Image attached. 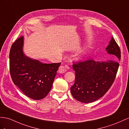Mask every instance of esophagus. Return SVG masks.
Masks as SVG:
<instances>
[{
    "mask_svg": "<svg viewBox=\"0 0 129 129\" xmlns=\"http://www.w3.org/2000/svg\"><path fill=\"white\" fill-rule=\"evenodd\" d=\"M66 71H67V69L65 68L64 66H60V67L59 68V70H58L59 73L63 74V73H65Z\"/></svg>",
    "mask_w": 129,
    "mask_h": 129,
    "instance_id": "34e87169",
    "label": "esophagus"
}]
</instances>
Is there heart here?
I'll list each match as a JSON object with an SVG mask.
<instances>
[{"label": "heart", "mask_w": 129, "mask_h": 129, "mask_svg": "<svg viewBox=\"0 0 129 129\" xmlns=\"http://www.w3.org/2000/svg\"><path fill=\"white\" fill-rule=\"evenodd\" d=\"M80 58H81L80 57H78V58H77V59H80Z\"/></svg>", "instance_id": "1"}]
</instances>
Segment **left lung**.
I'll return each instance as SVG.
<instances>
[{"instance_id": "1", "label": "left lung", "mask_w": 129, "mask_h": 129, "mask_svg": "<svg viewBox=\"0 0 129 129\" xmlns=\"http://www.w3.org/2000/svg\"><path fill=\"white\" fill-rule=\"evenodd\" d=\"M107 53L120 60V49L112 38L106 48ZM118 61H96L88 60L73 64L75 71L74 84L71 87L72 96L77 101L89 103L98 100L106 93L113 84L119 68Z\"/></svg>"}]
</instances>
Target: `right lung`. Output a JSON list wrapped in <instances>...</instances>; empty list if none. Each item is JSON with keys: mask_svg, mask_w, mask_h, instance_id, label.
I'll return each mask as SVG.
<instances>
[{"mask_svg": "<svg viewBox=\"0 0 129 129\" xmlns=\"http://www.w3.org/2000/svg\"><path fill=\"white\" fill-rule=\"evenodd\" d=\"M24 37L18 38L10 51V71L14 83L25 95L41 100L50 91L60 62L44 64L23 53Z\"/></svg>", "mask_w": 129, "mask_h": 129, "instance_id": "obj_1", "label": "right lung"}]
</instances>
